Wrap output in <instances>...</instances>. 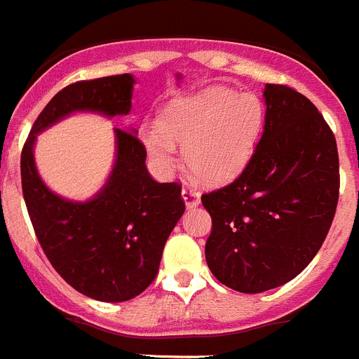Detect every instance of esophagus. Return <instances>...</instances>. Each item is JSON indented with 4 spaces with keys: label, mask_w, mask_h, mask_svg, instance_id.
Returning <instances> with one entry per match:
<instances>
[{
    "label": "esophagus",
    "mask_w": 359,
    "mask_h": 359,
    "mask_svg": "<svg viewBox=\"0 0 359 359\" xmlns=\"http://www.w3.org/2000/svg\"><path fill=\"white\" fill-rule=\"evenodd\" d=\"M182 196L187 208H196V206L201 203V194H199V190L194 189V187H183Z\"/></svg>",
    "instance_id": "obj_1"
}]
</instances>
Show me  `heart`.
Here are the masks:
<instances>
[{
	"label": "heart",
	"instance_id": "1",
	"mask_svg": "<svg viewBox=\"0 0 359 359\" xmlns=\"http://www.w3.org/2000/svg\"><path fill=\"white\" fill-rule=\"evenodd\" d=\"M265 108L251 92L213 87L167 104L160 121H147L140 139L163 174L172 172L183 144L187 165L201 182L224 183L244 169L262 133Z\"/></svg>",
	"mask_w": 359,
	"mask_h": 359
}]
</instances>
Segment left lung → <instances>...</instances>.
Listing matches in <instances>:
<instances>
[{"label":"left lung","mask_w":359,"mask_h":359,"mask_svg":"<svg viewBox=\"0 0 359 359\" xmlns=\"http://www.w3.org/2000/svg\"><path fill=\"white\" fill-rule=\"evenodd\" d=\"M265 126L235 182L203 194L212 217L206 263L242 294L281 287L324 244L340 192L337 140L320 111L287 85L267 83Z\"/></svg>","instance_id":"left-lung-1"}]
</instances>
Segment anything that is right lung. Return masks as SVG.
<instances>
[{"label": "right lung", "mask_w": 359, "mask_h": 359, "mask_svg": "<svg viewBox=\"0 0 359 359\" xmlns=\"http://www.w3.org/2000/svg\"><path fill=\"white\" fill-rule=\"evenodd\" d=\"M133 85L131 74L67 85L41 111L21 153L22 196L42 251L74 290L104 302L130 301L154 281L163 245L185 212L182 185L154 182L139 137L115 128L108 182L90 201H69L44 185L34 146L41 131L72 111L130 114Z\"/></svg>", "instance_id": "add662e5"}]
</instances>
